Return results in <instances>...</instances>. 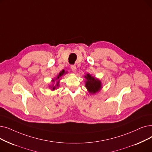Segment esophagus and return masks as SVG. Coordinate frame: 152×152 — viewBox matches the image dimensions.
Instances as JSON below:
<instances>
[{
  "mask_svg": "<svg viewBox=\"0 0 152 152\" xmlns=\"http://www.w3.org/2000/svg\"><path fill=\"white\" fill-rule=\"evenodd\" d=\"M71 68L72 69V71L73 72H76V70H77V68H76V66L75 65H71Z\"/></svg>",
  "mask_w": 152,
  "mask_h": 152,
  "instance_id": "1",
  "label": "esophagus"
}]
</instances>
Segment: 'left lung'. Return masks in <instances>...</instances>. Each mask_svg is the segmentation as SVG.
Listing matches in <instances>:
<instances>
[{
	"label": "left lung",
	"mask_w": 152,
	"mask_h": 152,
	"mask_svg": "<svg viewBox=\"0 0 152 152\" xmlns=\"http://www.w3.org/2000/svg\"><path fill=\"white\" fill-rule=\"evenodd\" d=\"M85 78L87 80L85 84L86 88L91 94H95L101 90L102 84L100 80L92 76L89 74H87L86 76H85Z\"/></svg>",
	"instance_id": "obj_1"
}]
</instances>
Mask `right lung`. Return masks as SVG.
Instances as JSON below:
<instances>
[{"label": "right lung", "instance_id": "obj_1", "mask_svg": "<svg viewBox=\"0 0 152 152\" xmlns=\"http://www.w3.org/2000/svg\"><path fill=\"white\" fill-rule=\"evenodd\" d=\"M66 72H65L64 70H63L62 71H61V72H60V74H59V75L57 76V77H56L55 80H53L52 81L54 83V82H55V80H60V78L62 76H63L64 74H66ZM58 86H59V81H58V82L56 83V85L55 86H51V88H52L51 90H55V89H56V87H58Z\"/></svg>", "mask_w": 152, "mask_h": 152}]
</instances>
